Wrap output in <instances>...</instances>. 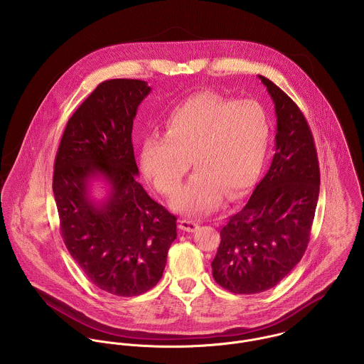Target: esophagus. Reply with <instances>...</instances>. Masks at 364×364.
I'll return each instance as SVG.
<instances>
[{
    "mask_svg": "<svg viewBox=\"0 0 364 364\" xmlns=\"http://www.w3.org/2000/svg\"><path fill=\"white\" fill-rule=\"evenodd\" d=\"M198 228H199V223L195 222V220H191V219H181V220H179V229L183 230V232L192 233V232H195Z\"/></svg>",
    "mask_w": 364,
    "mask_h": 364,
    "instance_id": "esophagus-1",
    "label": "esophagus"
}]
</instances>
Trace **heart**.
Instances as JSON below:
<instances>
[{
	"label": "heart",
	"instance_id": "obj_1",
	"mask_svg": "<svg viewBox=\"0 0 364 364\" xmlns=\"http://www.w3.org/2000/svg\"><path fill=\"white\" fill-rule=\"evenodd\" d=\"M165 127V136L144 141L139 161L155 188L171 195L193 159L198 171L173 196L175 210L210 212L225 193L229 199L240 198L258 176L269 139L268 119L258 103L199 93L179 105Z\"/></svg>",
	"mask_w": 364,
	"mask_h": 364
}]
</instances>
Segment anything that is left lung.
Segmentation results:
<instances>
[{"mask_svg":"<svg viewBox=\"0 0 364 364\" xmlns=\"http://www.w3.org/2000/svg\"><path fill=\"white\" fill-rule=\"evenodd\" d=\"M275 105L271 166L242 209L220 230L213 278L233 294L275 287L301 261L319 196V162L306 119L292 99L258 76Z\"/></svg>","mask_w":364,"mask_h":364,"instance_id":"obj_1","label":"left lung"}]
</instances>
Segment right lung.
<instances>
[{"instance_id":"add662e5","label":"right lung","mask_w":364,"mask_h":364,"mask_svg":"<svg viewBox=\"0 0 364 364\" xmlns=\"http://www.w3.org/2000/svg\"><path fill=\"white\" fill-rule=\"evenodd\" d=\"M149 92L144 80L100 83L69 119L55 158L52 188L65 245L96 287L117 296L154 288L176 239V218L136 179L132 122ZM97 176L112 186L102 205L88 195Z\"/></svg>"}]
</instances>
